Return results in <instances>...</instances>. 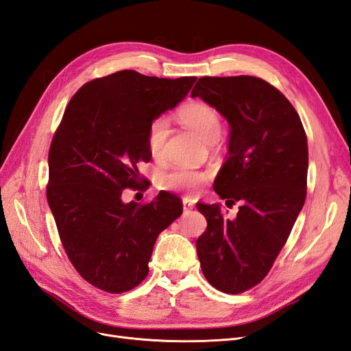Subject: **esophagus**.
<instances>
[{
	"instance_id": "34e87169",
	"label": "esophagus",
	"mask_w": 351,
	"mask_h": 351,
	"mask_svg": "<svg viewBox=\"0 0 351 351\" xmlns=\"http://www.w3.org/2000/svg\"><path fill=\"white\" fill-rule=\"evenodd\" d=\"M182 206H184V212H190L194 208V204H193V202L190 199H184L182 200Z\"/></svg>"
}]
</instances>
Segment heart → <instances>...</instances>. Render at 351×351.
Masks as SVG:
<instances>
[{"label":"heart","mask_w":351,"mask_h":351,"mask_svg":"<svg viewBox=\"0 0 351 351\" xmlns=\"http://www.w3.org/2000/svg\"><path fill=\"white\" fill-rule=\"evenodd\" d=\"M179 120L188 129H191L202 141L213 143L221 136L222 121L218 111L208 104L195 102L182 108L179 111ZM169 138V121L166 117H157L148 125L147 130V145L152 157H161L165 152L166 141ZM208 175L200 170L176 167L165 172L160 176V185L170 191H185L194 193Z\"/></svg>","instance_id":"heart-1"}]
</instances>
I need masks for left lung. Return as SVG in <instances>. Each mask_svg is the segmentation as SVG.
<instances>
[{
    "label": "left lung",
    "mask_w": 351,
    "mask_h": 351,
    "mask_svg": "<svg viewBox=\"0 0 351 351\" xmlns=\"http://www.w3.org/2000/svg\"><path fill=\"white\" fill-rule=\"evenodd\" d=\"M197 96L230 124L228 157L213 190L241 204L236 219H223L219 204L197 203L208 221L197 255L213 287L240 293L268 274L302 209L307 136L292 104L261 78L202 77Z\"/></svg>",
    "instance_id": "obj_1"
}]
</instances>
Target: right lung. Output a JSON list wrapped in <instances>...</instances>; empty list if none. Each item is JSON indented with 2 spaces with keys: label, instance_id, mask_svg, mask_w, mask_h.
<instances>
[{
  "label": "right lung",
  "instance_id": "1",
  "mask_svg": "<svg viewBox=\"0 0 351 351\" xmlns=\"http://www.w3.org/2000/svg\"><path fill=\"white\" fill-rule=\"evenodd\" d=\"M195 77H147L124 69L84 84L71 99L49 152L47 202L65 252L84 280L121 293L147 277L152 249L182 213L160 193L148 204L124 203L151 160L149 123L190 92Z\"/></svg>",
  "mask_w": 351,
  "mask_h": 351
}]
</instances>
